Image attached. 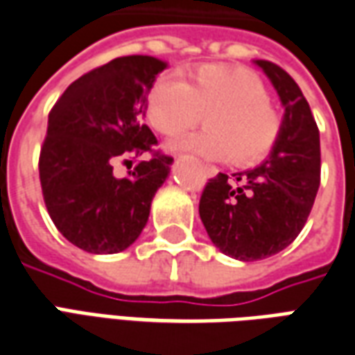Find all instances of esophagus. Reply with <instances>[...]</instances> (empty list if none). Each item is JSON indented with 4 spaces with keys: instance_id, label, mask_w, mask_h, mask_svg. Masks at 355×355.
I'll use <instances>...</instances> for the list:
<instances>
[{
    "instance_id": "34e87169",
    "label": "esophagus",
    "mask_w": 355,
    "mask_h": 355,
    "mask_svg": "<svg viewBox=\"0 0 355 355\" xmlns=\"http://www.w3.org/2000/svg\"><path fill=\"white\" fill-rule=\"evenodd\" d=\"M201 167H203V173H205V175H207L209 178L215 177L216 173H218V169H216L215 165H209V163H205V162L201 163Z\"/></svg>"
}]
</instances>
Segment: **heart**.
<instances>
[{"mask_svg": "<svg viewBox=\"0 0 355 355\" xmlns=\"http://www.w3.org/2000/svg\"><path fill=\"white\" fill-rule=\"evenodd\" d=\"M205 111L207 129L171 148L251 165L270 154L282 132V116L268 101L264 81L241 66H200L188 81L163 73L146 94L148 123L165 137L196 127Z\"/></svg>", "mask_w": 355, "mask_h": 355, "instance_id": "1", "label": "heart"}]
</instances>
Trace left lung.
Listing matches in <instances>:
<instances>
[{"label":"left lung","mask_w":355,"mask_h":355,"mask_svg":"<svg viewBox=\"0 0 355 355\" xmlns=\"http://www.w3.org/2000/svg\"><path fill=\"white\" fill-rule=\"evenodd\" d=\"M254 64L285 108L279 139L259 167L211 178L200 200L211 241L243 262L268 259L295 241L312 211L321 173L320 129L297 81L270 60Z\"/></svg>","instance_id":"8db88e82"}]
</instances>
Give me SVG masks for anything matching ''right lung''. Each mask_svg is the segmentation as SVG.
Returning a JSON list of instances; mask_svg holds the SVG:
<instances>
[{
    "instance_id": "obj_1",
    "label": "right lung",
    "mask_w": 355,
    "mask_h": 355,
    "mask_svg": "<svg viewBox=\"0 0 355 355\" xmlns=\"http://www.w3.org/2000/svg\"><path fill=\"white\" fill-rule=\"evenodd\" d=\"M167 62L131 55L94 68L66 89L49 112L40 154L45 207L70 243L93 254H114L135 243L146 226L157 188L173 157L154 150L144 125L146 94ZM150 151L125 179L117 159Z\"/></svg>"
}]
</instances>
